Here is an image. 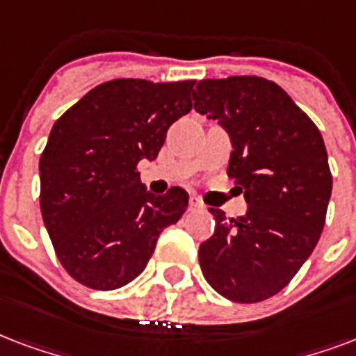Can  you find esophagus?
Instances as JSON below:
<instances>
[{
	"label": "esophagus",
	"instance_id": "obj_1",
	"mask_svg": "<svg viewBox=\"0 0 356 356\" xmlns=\"http://www.w3.org/2000/svg\"><path fill=\"white\" fill-rule=\"evenodd\" d=\"M204 204L198 200L197 197H191L189 198V209H202Z\"/></svg>",
	"mask_w": 356,
	"mask_h": 356
}]
</instances>
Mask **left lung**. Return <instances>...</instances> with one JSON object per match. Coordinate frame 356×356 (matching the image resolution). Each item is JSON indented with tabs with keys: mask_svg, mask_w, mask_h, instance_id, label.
Returning a JSON list of instances; mask_svg holds the SVG:
<instances>
[{
	"mask_svg": "<svg viewBox=\"0 0 356 356\" xmlns=\"http://www.w3.org/2000/svg\"><path fill=\"white\" fill-rule=\"evenodd\" d=\"M195 109L227 129V175L247 213L209 208L216 232L198 249L208 284L234 302H260L288 286L312 254L332 191L318 126L277 83L258 76L202 79Z\"/></svg>",
	"mask_w": 356,
	"mask_h": 356,
	"instance_id": "8db88e82",
	"label": "left lung"
}]
</instances>
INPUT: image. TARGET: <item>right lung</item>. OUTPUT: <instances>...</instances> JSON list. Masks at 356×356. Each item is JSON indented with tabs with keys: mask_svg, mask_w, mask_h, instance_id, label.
Listing matches in <instances>:
<instances>
[{
	"mask_svg": "<svg viewBox=\"0 0 356 356\" xmlns=\"http://www.w3.org/2000/svg\"><path fill=\"white\" fill-rule=\"evenodd\" d=\"M195 79H113L74 104L40 156V211L68 275L117 290L145 271L163 228L187 208L181 187L156 197L137 163L156 159L167 129L191 111Z\"/></svg>",
	"mask_w": 356,
	"mask_h": 356,
	"instance_id": "add662e5",
	"label": "right lung"
}]
</instances>
